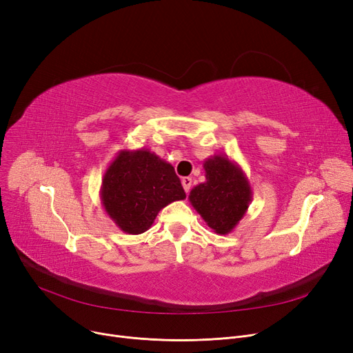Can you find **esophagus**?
Returning a JSON list of instances; mask_svg holds the SVG:
<instances>
[{"instance_id": "34e87169", "label": "esophagus", "mask_w": 353, "mask_h": 353, "mask_svg": "<svg viewBox=\"0 0 353 353\" xmlns=\"http://www.w3.org/2000/svg\"><path fill=\"white\" fill-rule=\"evenodd\" d=\"M181 184H183V189L186 193L190 192V188H192V177H183L181 179Z\"/></svg>"}]
</instances>
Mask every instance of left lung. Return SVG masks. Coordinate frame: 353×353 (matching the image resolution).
<instances>
[{
	"label": "left lung",
	"mask_w": 353,
	"mask_h": 353,
	"mask_svg": "<svg viewBox=\"0 0 353 353\" xmlns=\"http://www.w3.org/2000/svg\"><path fill=\"white\" fill-rule=\"evenodd\" d=\"M206 181L192 189L189 200L196 212L217 234H229L246 214L253 192L236 161L214 154L203 163Z\"/></svg>",
	"instance_id": "obj_1"
}]
</instances>
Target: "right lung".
I'll use <instances>...</instances> for the list:
<instances>
[{"mask_svg": "<svg viewBox=\"0 0 353 353\" xmlns=\"http://www.w3.org/2000/svg\"><path fill=\"white\" fill-rule=\"evenodd\" d=\"M100 197L108 217L127 234L152 228L159 212L184 200L174 167L148 148L120 150L103 176Z\"/></svg>", "mask_w": 353, "mask_h": 353, "instance_id": "obj_1", "label": "right lung"}]
</instances>
